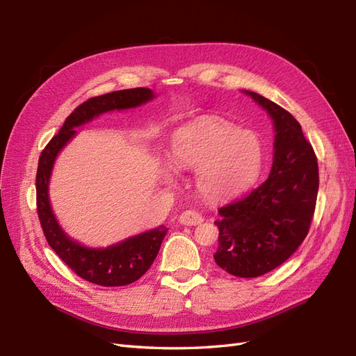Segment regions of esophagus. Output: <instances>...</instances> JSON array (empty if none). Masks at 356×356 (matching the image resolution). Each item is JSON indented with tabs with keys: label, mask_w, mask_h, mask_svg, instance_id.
<instances>
[{
	"label": "esophagus",
	"mask_w": 356,
	"mask_h": 356,
	"mask_svg": "<svg viewBox=\"0 0 356 356\" xmlns=\"http://www.w3.org/2000/svg\"><path fill=\"white\" fill-rule=\"evenodd\" d=\"M203 221V217L196 211H186L181 213L179 222L184 225H199Z\"/></svg>",
	"instance_id": "34e87169"
}]
</instances>
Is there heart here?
Instances as JSON below:
<instances>
[{
	"instance_id": "obj_1",
	"label": "heart",
	"mask_w": 356,
	"mask_h": 356,
	"mask_svg": "<svg viewBox=\"0 0 356 356\" xmlns=\"http://www.w3.org/2000/svg\"><path fill=\"white\" fill-rule=\"evenodd\" d=\"M172 159L181 169L197 170L202 196L222 200L254 184L263 166V145L251 131L224 120H203L174 135Z\"/></svg>"
}]
</instances>
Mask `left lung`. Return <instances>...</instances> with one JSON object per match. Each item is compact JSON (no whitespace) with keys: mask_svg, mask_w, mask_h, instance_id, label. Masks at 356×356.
<instances>
[{"mask_svg":"<svg viewBox=\"0 0 356 356\" xmlns=\"http://www.w3.org/2000/svg\"><path fill=\"white\" fill-rule=\"evenodd\" d=\"M245 93L273 120V165L260 187L218 209L213 258L233 276L257 277L285 263L305 241L316 207L319 172L314 147L296 118L261 95Z\"/></svg>","mask_w":356,"mask_h":356,"instance_id":"left-lung-1","label":"left lung"}]
</instances>
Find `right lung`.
<instances>
[{"label": "right lung", "instance_id": "obj_1", "mask_svg": "<svg viewBox=\"0 0 356 356\" xmlns=\"http://www.w3.org/2000/svg\"><path fill=\"white\" fill-rule=\"evenodd\" d=\"M153 98L154 93L149 89L135 88L88 99L67 117L60 131L50 139L38 160L35 178L37 212L46 241L75 275L96 285L123 286L138 281L153 264L168 229L165 225H160L154 230L134 236L108 248H101V250L80 245L63 233L51 212L47 193L51 168L60 149L75 135L74 127L90 122L93 117H98L102 113L134 108Z\"/></svg>", "mask_w": 356, "mask_h": 356}]
</instances>
